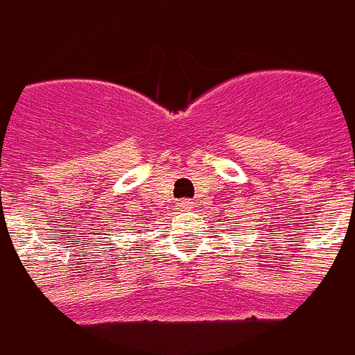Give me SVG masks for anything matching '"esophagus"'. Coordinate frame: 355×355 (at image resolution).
<instances>
[{"mask_svg": "<svg viewBox=\"0 0 355 355\" xmlns=\"http://www.w3.org/2000/svg\"><path fill=\"white\" fill-rule=\"evenodd\" d=\"M178 209H180V211H192V209H193V201H190V200L178 201Z\"/></svg>", "mask_w": 355, "mask_h": 355, "instance_id": "esophagus-1", "label": "esophagus"}]
</instances>
